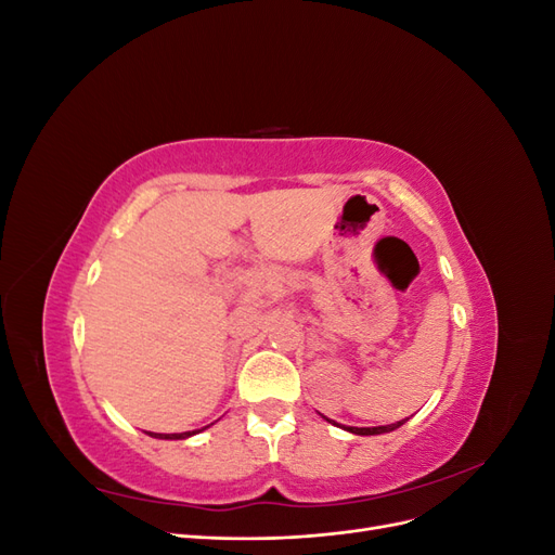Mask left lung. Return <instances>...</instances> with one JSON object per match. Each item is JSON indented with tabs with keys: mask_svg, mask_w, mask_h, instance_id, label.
I'll return each instance as SVG.
<instances>
[{
	"mask_svg": "<svg viewBox=\"0 0 555 555\" xmlns=\"http://www.w3.org/2000/svg\"><path fill=\"white\" fill-rule=\"evenodd\" d=\"M324 418H326V416H324ZM326 422L333 424V426H340V424L331 422V418H326ZM405 422H408V418H402V422H396V424H389V426H375V428H357V426H340V428H345V430H349V433H354V435H382V433H391V430L400 428Z\"/></svg>",
	"mask_w": 555,
	"mask_h": 555,
	"instance_id": "1",
	"label": "left lung"
}]
</instances>
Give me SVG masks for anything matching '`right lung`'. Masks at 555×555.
<instances>
[{
	"mask_svg": "<svg viewBox=\"0 0 555 555\" xmlns=\"http://www.w3.org/2000/svg\"><path fill=\"white\" fill-rule=\"evenodd\" d=\"M212 426V424H210ZM208 428V426H206ZM206 428H201V430H206ZM201 430H188V433H150V438H157V440H188V438H192V435H196V433H201Z\"/></svg>",
	"mask_w": 555,
	"mask_h": 555,
	"instance_id": "right-lung-1",
	"label": "right lung"
}]
</instances>
